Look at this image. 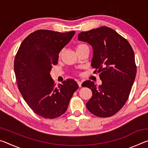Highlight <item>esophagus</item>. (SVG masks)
<instances>
[{"label":"esophagus","instance_id":"esophagus-1","mask_svg":"<svg viewBox=\"0 0 148 148\" xmlns=\"http://www.w3.org/2000/svg\"><path fill=\"white\" fill-rule=\"evenodd\" d=\"M77 84H78V86H79V87H82V82H81V81H77Z\"/></svg>","mask_w":148,"mask_h":148}]
</instances>
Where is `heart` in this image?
I'll use <instances>...</instances> for the list:
<instances>
[{
    "instance_id": "heart-1",
    "label": "heart",
    "mask_w": 148,
    "mask_h": 148,
    "mask_svg": "<svg viewBox=\"0 0 148 148\" xmlns=\"http://www.w3.org/2000/svg\"><path fill=\"white\" fill-rule=\"evenodd\" d=\"M85 47H87V46L86 45L83 44H79L77 45V47H76V51H78L79 49H82L83 48H85Z\"/></svg>"
}]
</instances>
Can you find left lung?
Wrapping results in <instances>:
<instances>
[{
  "label": "left lung",
  "instance_id": "8db88e82",
  "mask_svg": "<svg viewBox=\"0 0 148 148\" xmlns=\"http://www.w3.org/2000/svg\"><path fill=\"white\" fill-rule=\"evenodd\" d=\"M77 39L92 46L91 66L102 80L99 87L90 80L83 83L92 92L87 108L98 117L114 116L127 102L136 77L133 49L126 39L107 27L80 32Z\"/></svg>",
  "mask_w": 148,
  "mask_h": 148
}]
</instances>
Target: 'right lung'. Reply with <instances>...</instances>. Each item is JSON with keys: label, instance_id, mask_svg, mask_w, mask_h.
Wrapping results in <instances>:
<instances>
[{"label": "right lung", "instance_id": "add662e5", "mask_svg": "<svg viewBox=\"0 0 148 148\" xmlns=\"http://www.w3.org/2000/svg\"><path fill=\"white\" fill-rule=\"evenodd\" d=\"M75 31L59 32L38 30L27 36L14 59V72L20 92L34 113L46 119L63 114L78 89L74 79L56 86L50 72L58 62L59 53Z\"/></svg>", "mask_w": 148, "mask_h": 148}]
</instances>
